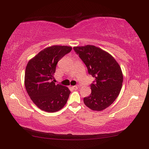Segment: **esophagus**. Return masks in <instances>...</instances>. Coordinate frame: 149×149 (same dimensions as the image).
Listing matches in <instances>:
<instances>
[{
    "instance_id": "34e87169",
    "label": "esophagus",
    "mask_w": 149,
    "mask_h": 149,
    "mask_svg": "<svg viewBox=\"0 0 149 149\" xmlns=\"http://www.w3.org/2000/svg\"><path fill=\"white\" fill-rule=\"evenodd\" d=\"M78 86H72V88H73V89H74V90H77L78 89Z\"/></svg>"
}]
</instances>
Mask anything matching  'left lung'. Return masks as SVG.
<instances>
[{
  "mask_svg": "<svg viewBox=\"0 0 149 149\" xmlns=\"http://www.w3.org/2000/svg\"><path fill=\"white\" fill-rule=\"evenodd\" d=\"M74 50L86 66L88 74L95 79L84 103L93 111L107 108L121 90L123 74L120 65L111 55L95 46L74 47Z\"/></svg>",
  "mask_w": 149,
  "mask_h": 149,
  "instance_id": "8db88e82",
  "label": "left lung"
}]
</instances>
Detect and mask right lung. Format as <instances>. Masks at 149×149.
I'll list each match as a JSON object with an SVG mask.
<instances>
[{"instance_id":"obj_1","label":"right lung","mask_w":149,"mask_h":149,"mask_svg":"<svg viewBox=\"0 0 149 149\" xmlns=\"http://www.w3.org/2000/svg\"><path fill=\"white\" fill-rule=\"evenodd\" d=\"M71 50V47L53 45L42 50L28 62L25 86L31 99L40 109L56 112L67 102L70 91L54 83L52 79L57 63Z\"/></svg>"}]
</instances>
